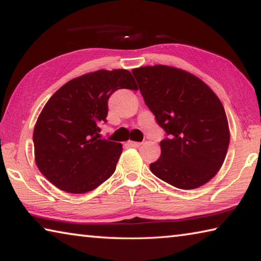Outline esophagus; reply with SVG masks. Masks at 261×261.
<instances>
[{
  "mask_svg": "<svg viewBox=\"0 0 261 261\" xmlns=\"http://www.w3.org/2000/svg\"><path fill=\"white\" fill-rule=\"evenodd\" d=\"M127 145H129V146H131V147H139L140 145H141V143H139V141L129 140V141H127Z\"/></svg>",
  "mask_w": 261,
  "mask_h": 261,
  "instance_id": "esophagus-1",
  "label": "esophagus"
}]
</instances>
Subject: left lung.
Instances as JSON below:
<instances>
[{
    "label": "left lung",
    "instance_id": "obj_1",
    "mask_svg": "<svg viewBox=\"0 0 261 261\" xmlns=\"http://www.w3.org/2000/svg\"><path fill=\"white\" fill-rule=\"evenodd\" d=\"M145 103L168 138L161 155L149 165L168 184L192 190L218 174L226 159L230 132L220 99L185 70L168 65L132 70Z\"/></svg>",
    "mask_w": 261,
    "mask_h": 261
}]
</instances>
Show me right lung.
Returning a JSON list of instances; mask_svg holds the SVG:
<instances>
[{
  "instance_id": "right-lung-1",
  "label": "right lung",
  "mask_w": 261,
  "mask_h": 261,
  "mask_svg": "<svg viewBox=\"0 0 261 261\" xmlns=\"http://www.w3.org/2000/svg\"><path fill=\"white\" fill-rule=\"evenodd\" d=\"M120 88L138 90L130 71L98 70L59 88L39 115L33 131L35 163L56 188L86 193L116 169L122 145L99 139L108 99Z\"/></svg>"
}]
</instances>
